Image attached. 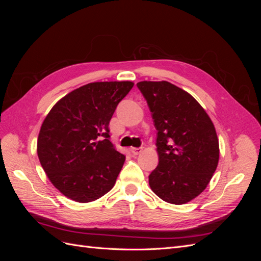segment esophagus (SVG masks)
<instances>
[{
  "instance_id": "1",
  "label": "esophagus",
  "mask_w": 261,
  "mask_h": 261,
  "mask_svg": "<svg viewBox=\"0 0 261 261\" xmlns=\"http://www.w3.org/2000/svg\"><path fill=\"white\" fill-rule=\"evenodd\" d=\"M141 151H143V149H141V148H130V152H132L134 155L139 154Z\"/></svg>"
}]
</instances>
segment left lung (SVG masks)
Wrapping results in <instances>:
<instances>
[{
    "instance_id": "obj_1",
    "label": "left lung",
    "mask_w": 261,
    "mask_h": 261,
    "mask_svg": "<svg viewBox=\"0 0 261 261\" xmlns=\"http://www.w3.org/2000/svg\"><path fill=\"white\" fill-rule=\"evenodd\" d=\"M138 89L152 115L159 164L149 175L164 201L184 204L200 195L217 170L219 139L203 108L169 82H140Z\"/></svg>"
}]
</instances>
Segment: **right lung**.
I'll return each instance as SVG.
<instances>
[{
  "label": "right lung",
  "mask_w": 261,
  "mask_h": 261,
  "mask_svg": "<svg viewBox=\"0 0 261 261\" xmlns=\"http://www.w3.org/2000/svg\"><path fill=\"white\" fill-rule=\"evenodd\" d=\"M132 82L80 87L59 100L41 125L37 152L55 188L77 202L99 199L113 188L125 155L109 140V123Z\"/></svg>",
  "instance_id": "obj_1"
}]
</instances>
